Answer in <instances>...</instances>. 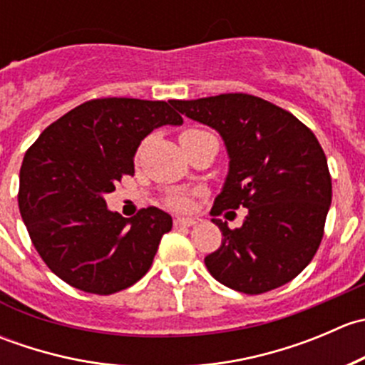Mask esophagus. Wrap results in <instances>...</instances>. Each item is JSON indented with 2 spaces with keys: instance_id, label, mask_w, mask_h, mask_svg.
<instances>
[{
  "instance_id": "obj_1",
  "label": "esophagus",
  "mask_w": 365,
  "mask_h": 365,
  "mask_svg": "<svg viewBox=\"0 0 365 365\" xmlns=\"http://www.w3.org/2000/svg\"><path fill=\"white\" fill-rule=\"evenodd\" d=\"M200 217H176L175 219V226H185V227H190V226H196L197 222H200Z\"/></svg>"
}]
</instances>
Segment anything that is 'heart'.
<instances>
[{"instance_id": "b5f03b06", "label": "heart", "mask_w": 365, "mask_h": 365, "mask_svg": "<svg viewBox=\"0 0 365 365\" xmlns=\"http://www.w3.org/2000/svg\"><path fill=\"white\" fill-rule=\"evenodd\" d=\"M194 132H201V130H196V128H190V130H185V132H183L182 135L194 134ZM168 205L171 206V208L183 210V208H187V206H189V197H187L185 194H173V196H169Z\"/></svg>"}]
</instances>
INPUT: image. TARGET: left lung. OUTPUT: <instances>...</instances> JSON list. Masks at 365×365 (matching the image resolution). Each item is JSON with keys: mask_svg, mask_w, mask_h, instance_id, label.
<instances>
[{"mask_svg": "<svg viewBox=\"0 0 365 365\" xmlns=\"http://www.w3.org/2000/svg\"><path fill=\"white\" fill-rule=\"evenodd\" d=\"M171 106L215 128L226 145L230 169L212 215L240 206L249 212L237 230L213 219L224 238L205 257L210 274L247 295L295 279L322 244L332 203V180L316 135L292 113L247 93Z\"/></svg>", "mask_w": 365, "mask_h": 365, "instance_id": "1", "label": "left lung"}]
</instances>
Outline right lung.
<instances>
[{"label": "right lung", "instance_id": "right-lung-1", "mask_svg": "<svg viewBox=\"0 0 365 365\" xmlns=\"http://www.w3.org/2000/svg\"><path fill=\"white\" fill-rule=\"evenodd\" d=\"M171 102L95 98L51 123L26 152L19 210L36 252L73 288L111 295L150 270L169 213L155 206L125 219L104 196L134 175L143 139L162 125H182Z\"/></svg>", "mask_w": 365, "mask_h": 365}]
</instances>
